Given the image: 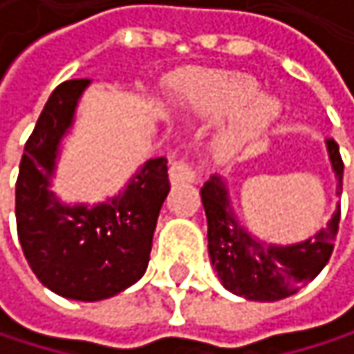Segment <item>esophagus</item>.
<instances>
[{"mask_svg": "<svg viewBox=\"0 0 354 354\" xmlns=\"http://www.w3.org/2000/svg\"><path fill=\"white\" fill-rule=\"evenodd\" d=\"M172 184H180V182H196V172L192 168V164L188 160H178L170 166L168 170Z\"/></svg>", "mask_w": 354, "mask_h": 354, "instance_id": "obj_1", "label": "esophagus"}]
</instances>
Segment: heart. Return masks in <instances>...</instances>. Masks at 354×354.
<instances>
[{"label": "heart", "instance_id": "1", "mask_svg": "<svg viewBox=\"0 0 354 354\" xmlns=\"http://www.w3.org/2000/svg\"><path fill=\"white\" fill-rule=\"evenodd\" d=\"M182 104L192 114L209 120L232 116L215 139V153L234 160L258 143L279 120L281 102L260 92V84L240 71H207L188 80Z\"/></svg>", "mask_w": 354, "mask_h": 354}]
</instances>
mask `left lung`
<instances>
[{
  "label": "left lung",
  "mask_w": 354,
  "mask_h": 354,
  "mask_svg": "<svg viewBox=\"0 0 354 354\" xmlns=\"http://www.w3.org/2000/svg\"><path fill=\"white\" fill-rule=\"evenodd\" d=\"M328 160L336 176V190H342V158L334 139H326ZM207 215V240L211 264L221 285L250 301H279L299 291L330 260L338 234L340 205L326 227L295 244H270L250 234L240 223L227 182L211 176L201 188Z\"/></svg>",
  "instance_id": "left-lung-1"
}]
</instances>
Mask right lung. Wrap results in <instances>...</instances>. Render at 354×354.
Wrapping results in <instances>:
<instances>
[{"label": "right lung", "instance_id": "obj_1", "mask_svg": "<svg viewBox=\"0 0 354 354\" xmlns=\"http://www.w3.org/2000/svg\"><path fill=\"white\" fill-rule=\"evenodd\" d=\"M92 80L61 84L26 141L16 182V223L36 279L75 301L108 299L135 285L147 268L160 209L170 192L164 158L147 160L106 201L63 203L53 190L61 141Z\"/></svg>", "mask_w": 354, "mask_h": 354}]
</instances>
